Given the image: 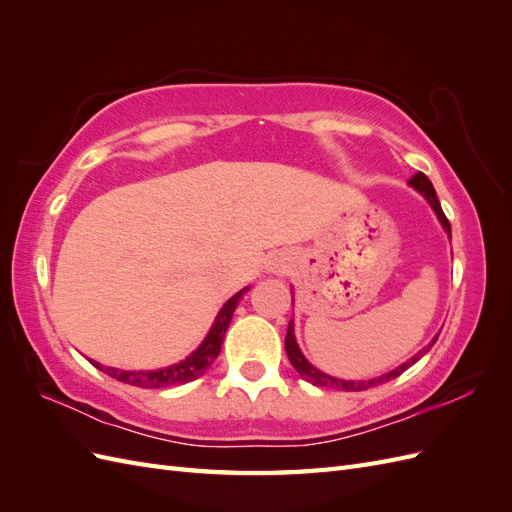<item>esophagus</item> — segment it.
Returning <instances> with one entry per match:
<instances>
[{
  "label": "esophagus",
  "mask_w": 512,
  "mask_h": 512,
  "mask_svg": "<svg viewBox=\"0 0 512 512\" xmlns=\"http://www.w3.org/2000/svg\"><path fill=\"white\" fill-rule=\"evenodd\" d=\"M273 269H277V271H280V267H273Z\"/></svg>",
  "instance_id": "34e87169"
}]
</instances>
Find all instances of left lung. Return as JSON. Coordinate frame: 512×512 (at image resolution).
<instances>
[{"mask_svg": "<svg viewBox=\"0 0 512 512\" xmlns=\"http://www.w3.org/2000/svg\"><path fill=\"white\" fill-rule=\"evenodd\" d=\"M408 183L412 185L414 190H418V192H421V194L429 200V205L433 207V211H436L438 220L442 222L444 230L448 232V235H451V222H448V218L444 215V211H442V207H440V200H438V196H436V190H433V185H431V181L425 177V173H421V170H418L416 175L410 177ZM436 339H438V337H436ZM436 339H433L431 344H436ZM284 346H286V354H288V359H290L292 367L297 369L305 380H309V382L316 384V386H327V389H339V391H365V389H369V386H378V384L389 382V380H393V378L404 374V371H406L410 365H414V363H416L418 359H421L423 354H427V350H429V348H423L416 356H412L410 361H406L404 365H399L397 369L389 371V374H384V376H380V378L363 380V382H352V380H339V378H331V376H327V374H322L320 369H316L312 363H309V361L305 359V356H303L301 350H299V346H297V339H294L292 320H290V324H288V333H286V344H284Z\"/></svg>", "mask_w": 512, "mask_h": 512, "instance_id": "8db88e82", "label": "left lung"}]
</instances>
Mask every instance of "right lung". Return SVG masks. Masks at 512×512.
<instances>
[{
	"instance_id": "right-lung-1",
	"label": "right lung",
	"mask_w": 512,
	"mask_h": 512,
	"mask_svg": "<svg viewBox=\"0 0 512 512\" xmlns=\"http://www.w3.org/2000/svg\"><path fill=\"white\" fill-rule=\"evenodd\" d=\"M245 290L247 288H243L241 292L235 294V297L226 301V305L220 309L218 318H215V324L211 327L209 335L205 337V342L200 344V348L194 350L188 359L177 363V365H170L166 369H156V371H123L117 367H104L96 361H91V363H94L100 371H104V374H108L111 378H115L119 382H126L130 386H138V389H164V386H177V384L192 382V380L203 376L205 371L211 367V363L218 359L226 329H228L232 314H235L237 303L243 297Z\"/></svg>"
}]
</instances>
